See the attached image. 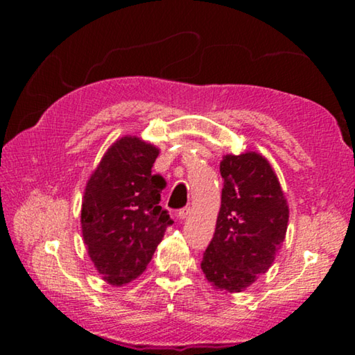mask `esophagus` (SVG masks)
Returning <instances> with one entry per match:
<instances>
[{
	"instance_id": "1",
	"label": "esophagus",
	"mask_w": 355,
	"mask_h": 355,
	"mask_svg": "<svg viewBox=\"0 0 355 355\" xmlns=\"http://www.w3.org/2000/svg\"><path fill=\"white\" fill-rule=\"evenodd\" d=\"M189 213H191V208L189 207H184L182 209H178L177 216H178V219H186L189 216Z\"/></svg>"
}]
</instances>
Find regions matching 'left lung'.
<instances>
[{
  "mask_svg": "<svg viewBox=\"0 0 355 355\" xmlns=\"http://www.w3.org/2000/svg\"><path fill=\"white\" fill-rule=\"evenodd\" d=\"M220 209L202 271L216 290L239 293L271 268L288 227L279 178L260 153L225 155Z\"/></svg>",
  "mask_w": 355,
  "mask_h": 355,
  "instance_id": "1",
  "label": "left lung"
}]
</instances>
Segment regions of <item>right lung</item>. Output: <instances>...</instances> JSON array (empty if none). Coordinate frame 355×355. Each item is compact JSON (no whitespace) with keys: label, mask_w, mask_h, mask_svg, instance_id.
<instances>
[{"label":"right lung","mask_w":355,"mask_h":355,"mask_svg":"<svg viewBox=\"0 0 355 355\" xmlns=\"http://www.w3.org/2000/svg\"><path fill=\"white\" fill-rule=\"evenodd\" d=\"M158 153L152 144L125 136L107 148L86 184L84 244L111 285H125L146 271L166 228L173 224L159 205L166 180L152 173Z\"/></svg>","instance_id":"obj_1"}]
</instances>
